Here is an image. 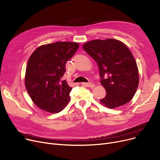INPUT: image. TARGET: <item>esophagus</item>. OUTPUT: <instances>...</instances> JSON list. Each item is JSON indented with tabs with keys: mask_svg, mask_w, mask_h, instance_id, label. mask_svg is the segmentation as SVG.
Returning <instances> with one entry per match:
<instances>
[{
	"mask_svg": "<svg viewBox=\"0 0 160 160\" xmlns=\"http://www.w3.org/2000/svg\"><path fill=\"white\" fill-rule=\"evenodd\" d=\"M81 84H82V85H83V86L88 87H94V85H92L91 82H82Z\"/></svg>",
	"mask_w": 160,
	"mask_h": 160,
	"instance_id": "34e87169",
	"label": "esophagus"
}]
</instances>
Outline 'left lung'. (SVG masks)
<instances>
[{"instance_id":"left-lung-1","label":"left lung","mask_w":160,"mask_h":160,"mask_svg":"<svg viewBox=\"0 0 160 160\" xmlns=\"http://www.w3.org/2000/svg\"><path fill=\"white\" fill-rule=\"evenodd\" d=\"M82 48L98 64L106 96L100 103L110 109L132 100L139 85V71L131 51L115 39L94 40Z\"/></svg>"}]
</instances>
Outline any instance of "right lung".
Listing matches in <instances>:
<instances>
[{"label": "right lung", "instance_id": "1", "mask_svg": "<svg viewBox=\"0 0 160 160\" xmlns=\"http://www.w3.org/2000/svg\"><path fill=\"white\" fill-rule=\"evenodd\" d=\"M76 42H58L41 45L30 55L25 73V87L31 100L51 113L61 111L70 101L69 87L63 75L66 63L79 48Z\"/></svg>", "mask_w": 160, "mask_h": 160}]
</instances>
